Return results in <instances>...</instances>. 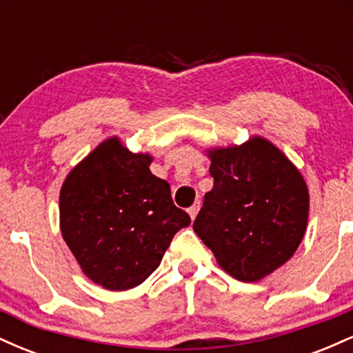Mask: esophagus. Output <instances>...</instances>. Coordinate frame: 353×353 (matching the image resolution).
<instances>
[{
    "instance_id": "esophagus-1",
    "label": "esophagus",
    "mask_w": 353,
    "mask_h": 353,
    "mask_svg": "<svg viewBox=\"0 0 353 353\" xmlns=\"http://www.w3.org/2000/svg\"><path fill=\"white\" fill-rule=\"evenodd\" d=\"M199 209H201V202L199 201L194 202V204L189 208L188 212H189V216H190V219H192V221H194V219H196L197 212H199Z\"/></svg>"
}]
</instances>
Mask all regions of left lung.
Listing matches in <instances>:
<instances>
[{
    "instance_id": "left-lung-1",
    "label": "left lung",
    "mask_w": 353,
    "mask_h": 353,
    "mask_svg": "<svg viewBox=\"0 0 353 353\" xmlns=\"http://www.w3.org/2000/svg\"><path fill=\"white\" fill-rule=\"evenodd\" d=\"M214 188L194 232L234 279L255 282L292 257L309 217L299 169L262 137L209 152Z\"/></svg>"
}]
</instances>
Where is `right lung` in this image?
I'll return each mask as SVG.
<instances>
[{
  "instance_id": "1",
  "label": "right lung",
  "mask_w": 353,
  "mask_h": 353,
  "mask_svg": "<svg viewBox=\"0 0 353 353\" xmlns=\"http://www.w3.org/2000/svg\"><path fill=\"white\" fill-rule=\"evenodd\" d=\"M152 157L117 137L99 144L64 181L61 234L83 272L104 289L128 290L157 269L190 217L171 188L149 171Z\"/></svg>"
}]
</instances>
